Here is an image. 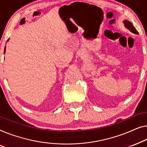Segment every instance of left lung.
<instances>
[{"label":"left lung","mask_w":147,"mask_h":147,"mask_svg":"<svg viewBox=\"0 0 147 147\" xmlns=\"http://www.w3.org/2000/svg\"><path fill=\"white\" fill-rule=\"evenodd\" d=\"M123 23L125 27L127 28L128 30H129L131 32L134 33V34H138V31L136 30V28L134 27L133 24H132L131 22H129V20H125L123 21Z\"/></svg>","instance_id":"1"}]
</instances>
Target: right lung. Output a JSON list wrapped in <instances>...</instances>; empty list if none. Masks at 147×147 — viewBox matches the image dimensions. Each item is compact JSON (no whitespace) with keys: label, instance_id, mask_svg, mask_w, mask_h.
I'll return each instance as SVG.
<instances>
[{"label":"right lung","instance_id":"obj_1","mask_svg":"<svg viewBox=\"0 0 147 147\" xmlns=\"http://www.w3.org/2000/svg\"><path fill=\"white\" fill-rule=\"evenodd\" d=\"M8 40H7V41H8ZM5 51H6V47H5V52H4V53H5Z\"/></svg>","mask_w":147,"mask_h":147}]
</instances>
